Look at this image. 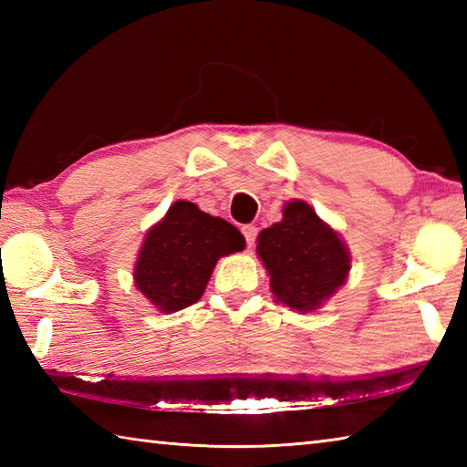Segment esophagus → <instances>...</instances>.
<instances>
[{
  "instance_id": "34e87169",
  "label": "esophagus",
  "mask_w": 467,
  "mask_h": 467,
  "mask_svg": "<svg viewBox=\"0 0 467 467\" xmlns=\"http://www.w3.org/2000/svg\"><path fill=\"white\" fill-rule=\"evenodd\" d=\"M243 234H244V241H246V246H253L254 241H256V234H259V228H256L254 224H244L243 228Z\"/></svg>"
}]
</instances>
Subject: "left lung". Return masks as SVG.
I'll return each instance as SVG.
<instances>
[{"label": "left lung", "instance_id": "8db88e82", "mask_svg": "<svg viewBox=\"0 0 467 467\" xmlns=\"http://www.w3.org/2000/svg\"><path fill=\"white\" fill-rule=\"evenodd\" d=\"M256 241L273 296L299 313L319 309L351 271L339 234L303 201L286 202L283 221L261 231Z\"/></svg>", "mask_w": 467, "mask_h": 467}]
</instances>
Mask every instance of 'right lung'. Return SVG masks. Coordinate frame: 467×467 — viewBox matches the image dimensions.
<instances>
[{
  "label": "right lung",
  "instance_id": "add662e5",
  "mask_svg": "<svg viewBox=\"0 0 467 467\" xmlns=\"http://www.w3.org/2000/svg\"><path fill=\"white\" fill-rule=\"evenodd\" d=\"M244 249L236 228L196 204L178 201L146 233L134 283L158 311H182L201 299L216 261Z\"/></svg>",
  "mask_w": 467,
  "mask_h": 467
}]
</instances>
